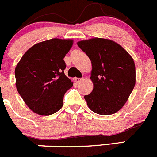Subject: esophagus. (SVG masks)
I'll list each match as a JSON object with an SVG mask.
<instances>
[{
  "mask_svg": "<svg viewBox=\"0 0 157 157\" xmlns=\"http://www.w3.org/2000/svg\"><path fill=\"white\" fill-rule=\"evenodd\" d=\"M82 78H74V82H75V83H79L80 82H82Z\"/></svg>",
  "mask_w": 157,
  "mask_h": 157,
  "instance_id": "1",
  "label": "esophagus"
}]
</instances>
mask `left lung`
<instances>
[{
	"mask_svg": "<svg viewBox=\"0 0 157 157\" xmlns=\"http://www.w3.org/2000/svg\"><path fill=\"white\" fill-rule=\"evenodd\" d=\"M91 62L93 90L85 95L88 108L101 115L120 111L136 83L135 64L131 56L111 40L91 38L77 43Z\"/></svg>",
	"mask_w": 157,
	"mask_h": 157,
	"instance_id": "obj_1",
	"label": "left lung"
}]
</instances>
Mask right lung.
Returning a JSON list of instances; mask_svg holds the SVG:
<instances>
[{"mask_svg":"<svg viewBox=\"0 0 157 157\" xmlns=\"http://www.w3.org/2000/svg\"><path fill=\"white\" fill-rule=\"evenodd\" d=\"M73 40L51 39L36 43L15 68L16 88L28 108L39 115H51L63 105L73 82L64 73V57Z\"/></svg>","mask_w":157,"mask_h":157,"instance_id":"obj_1","label":"right lung"}]
</instances>
